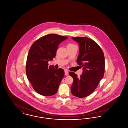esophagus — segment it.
<instances>
[{
    "label": "esophagus",
    "instance_id": "esophagus-1",
    "mask_svg": "<svg viewBox=\"0 0 128 128\" xmlns=\"http://www.w3.org/2000/svg\"><path fill=\"white\" fill-rule=\"evenodd\" d=\"M65 75L66 76L68 75V72L67 70H65Z\"/></svg>",
    "mask_w": 128,
    "mask_h": 128
}]
</instances>
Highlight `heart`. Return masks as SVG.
Masks as SVG:
<instances>
[{"mask_svg": "<svg viewBox=\"0 0 128 128\" xmlns=\"http://www.w3.org/2000/svg\"><path fill=\"white\" fill-rule=\"evenodd\" d=\"M70 45H73V44H68V46H70Z\"/></svg>", "mask_w": 128, "mask_h": 128, "instance_id": "b5f03b06", "label": "heart"}]
</instances>
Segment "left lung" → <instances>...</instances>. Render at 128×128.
Returning a JSON list of instances; mask_svg holds the SVG:
<instances>
[{
    "label": "left lung",
    "instance_id": "left-lung-1",
    "mask_svg": "<svg viewBox=\"0 0 128 128\" xmlns=\"http://www.w3.org/2000/svg\"><path fill=\"white\" fill-rule=\"evenodd\" d=\"M72 39L79 45L77 62L83 72L79 78L74 72H69L73 79L71 92L76 97L85 98L95 90L103 77L104 56L102 49L91 39L85 37H72Z\"/></svg>",
    "mask_w": 128,
    "mask_h": 128
}]
</instances>
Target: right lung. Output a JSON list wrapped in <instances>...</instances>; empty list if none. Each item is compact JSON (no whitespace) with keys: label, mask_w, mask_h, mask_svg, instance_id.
<instances>
[{"label":"right lung","mask_w":128,"mask_h":128,"mask_svg":"<svg viewBox=\"0 0 128 128\" xmlns=\"http://www.w3.org/2000/svg\"><path fill=\"white\" fill-rule=\"evenodd\" d=\"M68 37L49 34L38 39L32 44L26 61V73L34 90L44 96H51L58 91L64 76L62 68L56 70L48 66L56 55L60 44Z\"/></svg>","instance_id":"obj_1"}]
</instances>
